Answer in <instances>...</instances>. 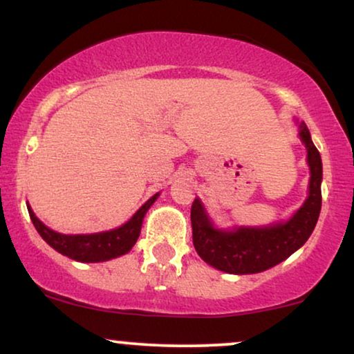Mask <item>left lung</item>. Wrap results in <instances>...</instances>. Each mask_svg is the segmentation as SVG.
Returning <instances> with one entry per match:
<instances>
[{
	"instance_id": "left-lung-1",
	"label": "left lung",
	"mask_w": 354,
	"mask_h": 354,
	"mask_svg": "<svg viewBox=\"0 0 354 354\" xmlns=\"http://www.w3.org/2000/svg\"><path fill=\"white\" fill-rule=\"evenodd\" d=\"M299 136L307 148V162L310 167L309 196L288 223L268 227L218 231L206 216L200 200L194 201L190 214L194 245L211 267L232 274L265 272L295 254L310 237L322 208V159L312 143L306 123L299 125Z\"/></svg>"
}]
</instances>
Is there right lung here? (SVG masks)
Instances as JSON below:
<instances>
[{"label": "right lung", "instance_id": "right-lung-1", "mask_svg": "<svg viewBox=\"0 0 354 354\" xmlns=\"http://www.w3.org/2000/svg\"><path fill=\"white\" fill-rule=\"evenodd\" d=\"M159 194H156L153 198H149L146 203L136 211L135 216L123 226L112 229L107 232H97V234H77V236H66V234L55 232L48 229L39 218L35 216L34 211L30 206L29 216L34 223L37 232L42 236V239L50 247L59 252L62 255L70 257L73 260L77 261H87V263H94V261H105L110 259H115L127 252L131 250L135 242L140 237L141 224H143V218L149 206L154 203Z\"/></svg>", "mask_w": 354, "mask_h": 354}]
</instances>
